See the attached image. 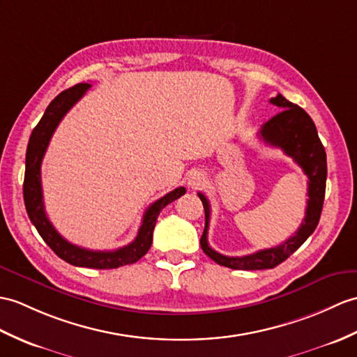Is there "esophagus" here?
Instances as JSON below:
<instances>
[{
    "mask_svg": "<svg viewBox=\"0 0 357 357\" xmlns=\"http://www.w3.org/2000/svg\"><path fill=\"white\" fill-rule=\"evenodd\" d=\"M204 182H205V176L202 175L201 172H192V173H190V176L187 178L188 187L193 188V190H196V188H199L201 185H204Z\"/></svg>",
    "mask_w": 357,
    "mask_h": 357,
    "instance_id": "1",
    "label": "esophagus"
}]
</instances>
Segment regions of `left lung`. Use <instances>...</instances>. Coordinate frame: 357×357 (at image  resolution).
I'll list each match as a JSON object with an SVG mask.
<instances>
[{
  "instance_id": "obj_1",
  "label": "left lung",
  "mask_w": 357,
  "mask_h": 357,
  "mask_svg": "<svg viewBox=\"0 0 357 357\" xmlns=\"http://www.w3.org/2000/svg\"><path fill=\"white\" fill-rule=\"evenodd\" d=\"M271 103L278 106L281 111L263 124L259 132V137L266 144L281 149L307 175L309 199L307 208H305V218L303 219L301 227L298 228L295 236L289 237L286 242L278 246L268 248V250H261L243 257L222 255L208 245V225L211 210L208 199L202 193H197L205 210V229L201 237V248L211 260L220 264V266L237 271H260L275 268L280 263H283L287 257H291L309 238L314 228L318 227L322 204H324L326 196V149L318 137V130L313 120L303 107L286 100L281 94L271 98Z\"/></svg>"
}]
</instances>
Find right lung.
Wrapping results in <instances>:
<instances>
[{
    "instance_id": "right-lung-1",
    "label": "right lung",
    "mask_w": 357,
    "mask_h": 357,
    "mask_svg": "<svg viewBox=\"0 0 357 357\" xmlns=\"http://www.w3.org/2000/svg\"><path fill=\"white\" fill-rule=\"evenodd\" d=\"M91 88L89 84H77L68 89L62 91L54 100L48 105L43 119L39 120L36 128L33 129L27 153H26V175H24V202L26 210L33 225L36 227L39 236L44 242L52 248L57 257H61L66 263L79 268H93V269H115L138 261L141 257L146 255L149 248L152 245L153 228L156 219H158L161 210L165 205L176 201L178 197L185 195L184 187H178L173 192L162 196L153 202L146 210L143 222L138 229V234L132 243L119 248L115 251H91L70 243L65 240L48 220L45 214L43 185H40V164L45 155L50 139H52L57 124L65 117L71 107L76 105L86 91Z\"/></svg>"
}]
</instances>
